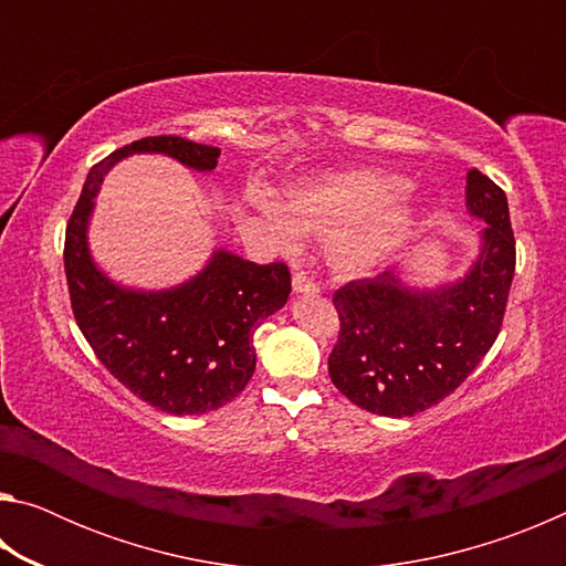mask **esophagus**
I'll use <instances>...</instances> for the list:
<instances>
[{
	"label": "esophagus",
	"instance_id": "1",
	"mask_svg": "<svg viewBox=\"0 0 566 566\" xmlns=\"http://www.w3.org/2000/svg\"><path fill=\"white\" fill-rule=\"evenodd\" d=\"M292 290H294V294H314V292H319V286L314 284L306 274L296 272L292 276Z\"/></svg>",
	"mask_w": 566,
	"mask_h": 566
}]
</instances>
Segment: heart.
Here are the masks:
<instances>
[{
	"label": "heart",
	"instance_id": "heart-1",
	"mask_svg": "<svg viewBox=\"0 0 566 566\" xmlns=\"http://www.w3.org/2000/svg\"><path fill=\"white\" fill-rule=\"evenodd\" d=\"M254 209L284 254L300 252L302 234L324 237L327 266L347 280L385 270L424 217L405 179L377 167L317 171L286 185L282 199L260 191Z\"/></svg>",
	"mask_w": 566,
	"mask_h": 566
}]
</instances>
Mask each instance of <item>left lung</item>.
<instances>
[{
    "instance_id": "left-lung-1",
    "label": "left lung",
    "mask_w": 566,
    "mask_h": 566,
    "mask_svg": "<svg viewBox=\"0 0 566 566\" xmlns=\"http://www.w3.org/2000/svg\"><path fill=\"white\" fill-rule=\"evenodd\" d=\"M464 205L484 227L474 260L454 280L419 284L401 266L334 294L342 332L329 377L352 405L415 417L452 395L492 349L514 276L510 205L476 169L467 171Z\"/></svg>"
}]
</instances>
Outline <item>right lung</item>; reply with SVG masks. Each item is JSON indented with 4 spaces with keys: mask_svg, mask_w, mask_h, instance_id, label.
<instances>
[{
    "mask_svg": "<svg viewBox=\"0 0 566 566\" xmlns=\"http://www.w3.org/2000/svg\"><path fill=\"white\" fill-rule=\"evenodd\" d=\"M134 155H161L209 175L219 149L147 137L90 169L64 242L74 319L104 367L139 399L175 417L205 415L232 401L252 379L254 329L290 300V270L260 266L217 247L202 270L175 286L145 290L112 280L90 247L94 199L114 165Z\"/></svg>",
    "mask_w": 566,
    "mask_h": 566,
    "instance_id": "right-lung-1",
    "label": "right lung"
}]
</instances>
